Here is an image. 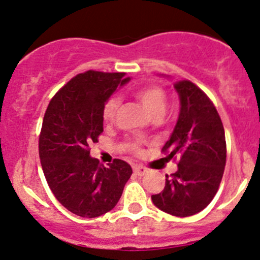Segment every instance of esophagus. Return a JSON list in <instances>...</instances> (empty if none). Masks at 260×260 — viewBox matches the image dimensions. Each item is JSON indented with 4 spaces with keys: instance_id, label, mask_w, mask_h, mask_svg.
Masks as SVG:
<instances>
[{
    "instance_id": "1",
    "label": "esophagus",
    "mask_w": 260,
    "mask_h": 260,
    "mask_svg": "<svg viewBox=\"0 0 260 260\" xmlns=\"http://www.w3.org/2000/svg\"><path fill=\"white\" fill-rule=\"evenodd\" d=\"M134 173H135L137 176H145L146 174L148 173V170L142 166H135L134 167Z\"/></svg>"
}]
</instances>
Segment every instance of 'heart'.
<instances>
[{
	"instance_id": "obj_1",
	"label": "heart",
	"mask_w": 260,
	"mask_h": 260,
	"mask_svg": "<svg viewBox=\"0 0 260 260\" xmlns=\"http://www.w3.org/2000/svg\"><path fill=\"white\" fill-rule=\"evenodd\" d=\"M134 97L139 101L141 105L147 109L152 117H161L167 108V93L163 87L159 85L151 84L136 88L134 91ZM120 107V99L117 96H113L106 102L103 107L102 117L106 123H111L114 120L117 112Z\"/></svg>"
}]
</instances>
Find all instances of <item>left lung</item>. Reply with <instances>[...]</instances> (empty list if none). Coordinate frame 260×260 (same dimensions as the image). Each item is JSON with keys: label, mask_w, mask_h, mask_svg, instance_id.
<instances>
[{"label": "left lung", "mask_w": 260, "mask_h": 260, "mask_svg": "<svg viewBox=\"0 0 260 260\" xmlns=\"http://www.w3.org/2000/svg\"><path fill=\"white\" fill-rule=\"evenodd\" d=\"M174 87L180 113L161 151L178 159V170L166 175V187L152 202L168 214L185 218L214 198L226 163V142L221 119L207 94L188 80L176 81Z\"/></svg>", "instance_id": "8db88e82"}]
</instances>
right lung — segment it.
I'll return each mask as SVG.
<instances>
[{
    "label": "right lung",
    "mask_w": 260,
    "mask_h": 260,
    "mask_svg": "<svg viewBox=\"0 0 260 260\" xmlns=\"http://www.w3.org/2000/svg\"><path fill=\"white\" fill-rule=\"evenodd\" d=\"M124 73L88 70L64 85L46 109L39 140L42 170L52 193L69 212L96 218L117 206L133 169L114 159L105 167L90 155L103 131V107L130 81Z\"/></svg>",
    "instance_id": "obj_1"
}]
</instances>
